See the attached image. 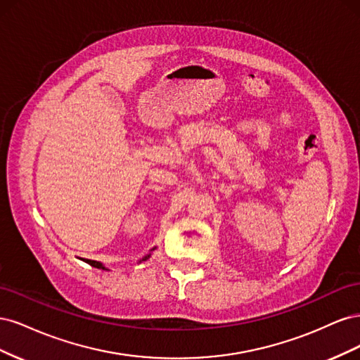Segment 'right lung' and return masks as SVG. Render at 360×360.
Listing matches in <instances>:
<instances>
[{
	"mask_svg": "<svg viewBox=\"0 0 360 360\" xmlns=\"http://www.w3.org/2000/svg\"><path fill=\"white\" fill-rule=\"evenodd\" d=\"M156 248H153V249H151L150 250V254H147V255H144L143 258H141L139 261H138V263H141V261H146V259H148L150 258V255H151V252H153V250H155ZM82 261H85V263L86 264H90V266H93V267H97V269H103V270H108L106 269V266H103L102 263H101V261H94V259H84V258H81Z\"/></svg>",
	"mask_w": 360,
	"mask_h": 360,
	"instance_id": "obj_1",
	"label": "right lung"
}]
</instances>
